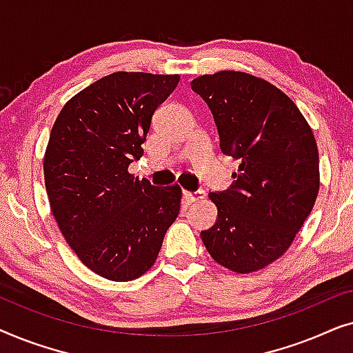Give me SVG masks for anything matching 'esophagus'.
Here are the masks:
<instances>
[{"mask_svg": "<svg viewBox=\"0 0 353 353\" xmlns=\"http://www.w3.org/2000/svg\"><path fill=\"white\" fill-rule=\"evenodd\" d=\"M183 197H185L188 202H196V201L204 199L205 192L202 190H199V191H183Z\"/></svg>", "mask_w": 353, "mask_h": 353, "instance_id": "34e87169", "label": "esophagus"}]
</instances>
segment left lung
Returning a JSON list of instances; mask_svg holds the SVG:
<instances>
[{"label": "left lung", "mask_w": 353, "mask_h": 353, "mask_svg": "<svg viewBox=\"0 0 353 353\" xmlns=\"http://www.w3.org/2000/svg\"><path fill=\"white\" fill-rule=\"evenodd\" d=\"M191 88L212 110L221 152L239 161L230 190L209 194L219 219L202 243L221 267L257 272L286 252L315 205V137L294 101L259 77L221 70Z\"/></svg>", "instance_id": "obj_1"}]
</instances>
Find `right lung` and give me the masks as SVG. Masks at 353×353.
Returning a JSON list of instances; mask_svg holds the SVG:
<instances>
[{
  "instance_id": "add662e5",
  "label": "right lung",
  "mask_w": 353,
  "mask_h": 353,
  "mask_svg": "<svg viewBox=\"0 0 353 353\" xmlns=\"http://www.w3.org/2000/svg\"><path fill=\"white\" fill-rule=\"evenodd\" d=\"M178 81L115 72L67 101L52 125L43 161L51 212L81 263L110 281L146 273L180 214V186H152L128 172Z\"/></svg>"
}]
</instances>
